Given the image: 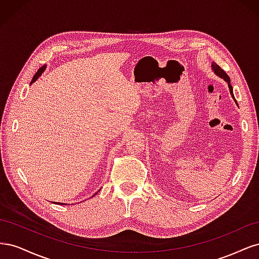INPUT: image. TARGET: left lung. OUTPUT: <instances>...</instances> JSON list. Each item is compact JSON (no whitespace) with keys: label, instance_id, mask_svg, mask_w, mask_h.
Masks as SVG:
<instances>
[{"label":"left lung","instance_id":"8db88e82","mask_svg":"<svg viewBox=\"0 0 259 259\" xmlns=\"http://www.w3.org/2000/svg\"><path fill=\"white\" fill-rule=\"evenodd\" d=\"M211 70H213L214 73H215L217 76L222 77V79L225 80V81L227 82V84H228V88H229L231 96H232V98L234 99V101H236V104H237V100H236V98H234V95H233V89H232V86H231V84H230V77L228 76V74H227V73L224 71V70H223L221 67H219L217 64H215V62H213V64H211Z\"/></svg>","mask_w":259,"mask_h":259}]
</instances>
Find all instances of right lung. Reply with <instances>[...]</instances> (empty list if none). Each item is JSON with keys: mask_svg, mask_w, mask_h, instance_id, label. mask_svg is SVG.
Wrapping results in <instances>:
<instances>
[{"mask_svg": "<svg viewBox=\"0 0 259 259\" xmlns=\"http://www.w3.org/2000/svg\"><path fill=\"white\" fill-rule=\"evenodd\" d=\"M45 69H46V65L42 66V67H41L40 69H38V70H37V72H36V73H35V74L33 75V77H32V81H31V82H30V85H31V84H32V83H34V82H35V81H36V80L38 79V77H40V76L42 75V73H43V72L45 71ZM96 194H97V192H96L95 194H94V195H96ZM58 204H60V203H58ZM61 204H62V205H64V203H61Z\"/></svg>", "mask_w": 259, "mask_h": 259, "instance_id": "1", "label": "right lung"}]
</instances>
